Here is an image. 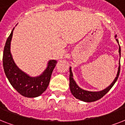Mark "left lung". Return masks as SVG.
I'll return each mask as SVG.
<instances>
[{
    "label": "left lung",
    "mask_w": 125,
    "mask_h": 125,
    "mask_svg": "<svg viewBox=\"0 0 125 125\" xmlns=\"http://www.w3.org/2000/svg\"><path fill=\"white\" fill-rule=\"evenodd\" d=\"M115 38H117V35L115 36ZM117 42H119L118 40H116ZM119 56L121 57V47L119 46ZM120 61H119V65L118 67V71H117V76L115 78V80H114V82L111 83L110 86L104 89L103 91H98V92H93V91H88L83 90V89H81L80 87H79L76 83L75 81L73 79V73L71 71V68L70 67L69 69V87H70V90L71 91V93L73 95L75 98L79 99L80 101H84V102H94L96 101L99 99H101L103 96H104L108 92L112 87H113V85H114V83L117 80V78L119 75V73H120Z\"/></svg>",
    "instance_id": "1"
}]
</instances>
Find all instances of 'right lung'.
Segmentation results:
<instances>
[{"label":"right lung","mask_w":125,"mask_h":125,"mask_svg":"<svg viewBox=\"0 0 125 125\" xmlns=\"http://www.w3.org/2000/svg\"><path fill=\"white\" fill-rule=\"evenodd\" d=\"M14 29V28H13ZM8 38L3 52V67L6 76L13 87L26 97H36L46 90L50 82L56 61H49L46 70L38 77H30L17 67L10 52V43L13 31Z\"/></svg>","instance_id":"right-lung-1"}]
</instances>
